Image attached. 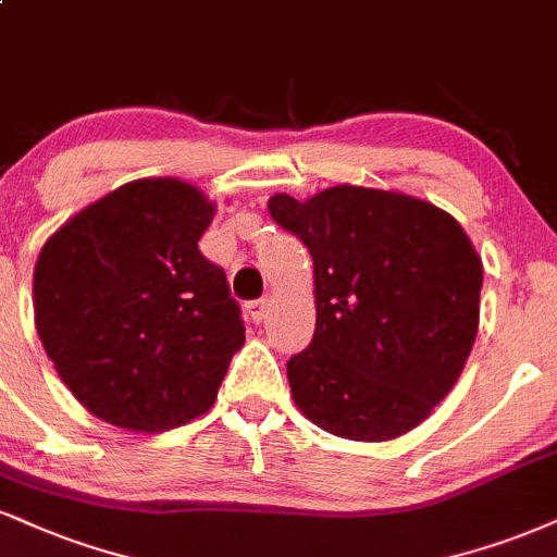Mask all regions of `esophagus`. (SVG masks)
<instances>
[{
	"label": "esophagus",
	"instance_id": "34e87169",
	"mask_svg": "<svg viewBox=\"0 0 557 557\" xmlns=\"http://www.w3.org/2000/svg\"><path fill=\"white\" fill-rule=\"evenodd\" d=\"M267 308H270V300H267V298H257V300H249V304H246V311H249V317L253 321L264 319Z\"/></svg>",
	"mask_w": 557,
	"mask_h": 557
}]
</instances>
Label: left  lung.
<instances>
[{"label":"left lung","instance_id":"1","mask_svg":"<svg viewBox=\"0 0 557 557\" xmlns=\"http://www.w3.org/2000/svg\"><path fill=\"white\" fill-rule=\"evenodd\" d=\"M267 207L313 259L317 330L287 360L300 412L352 441L412 431L478 337L482 261L467 233L423 199L350 184Z\"/></svg>","mask_w":557,"mask_h":557}]
</instances>
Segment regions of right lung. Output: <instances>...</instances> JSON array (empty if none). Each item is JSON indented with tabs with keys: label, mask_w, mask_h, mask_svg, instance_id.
Returning <instances> with one entry per match:
<instances>
[{
	"label": "right lung",
	"mask_w": 557,
	"mask_h": 557,
	"mask_svg": "<svg viewBox=\"0 0 557 557\" xmlns=\"http://www.w3.org/2000/svg\"><path fill=\"white\" fill-rule=\"evenodd\" d=\"M212 214L186 181L139 178L77 212L38 253V337L106 423L160 433L218 397L246 337L225 272L197 246Z\"/></svg>",
	"instance_id": "add662e5"
}]
</instances>
